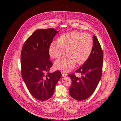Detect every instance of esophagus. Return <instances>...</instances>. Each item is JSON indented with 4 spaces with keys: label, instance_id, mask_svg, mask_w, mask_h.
I'll list each match as a JSON object with an SVG mask.
<instances>
[{
    "label": "esophagus",
    "instance_id": "1",
    "mask_svg": "<svg viewBox=\"0 0 121 121\" xmlns=\"http://www.w3.org/2000/svg\"><path fill=\"white\" fill-rule=\"evenodd\" d=\"M62 76H63V77H65V76H67V74L66 73H65V72H63L62 73Z\"/></svg>",
    "mask_w": 121,
    "mask_h": 121
}]
</instances>
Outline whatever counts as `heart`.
Masks as SVG:
<instances>
[{
	"label": "heart",
	"instance_id": "heart-1",
	"mask_svg": "<svg viewBox=\"0 0 121 121\" xmlns=\"http://www.w3.org/2000/svg\"><path fill=\"white\" fill-rule=\"evenodd\" d=\"M57 43L53 42L49 48L50 56L53 58L58 59L55 63L56 68L64 72L71 70L76 62L82 64L90 57L93 47V40L90 34L87 32L71 31L61 35Z\"/></svg>",
	"mask_w": 121,
	"mask_h": 121
}]
</instances>
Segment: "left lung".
<instances>
[{
  "label": "left lung",
  "instance_id": "obj_1",
  "mask_svg": "<svg viewBox=\"0 0 121 121\" xmlns=\"http://www.w3.org/2000/svg\"><path fill=\"white\" fill-rule=\"evenodd\" d=\"M91 53L83 65L76 71L81 77L74 74L68 75L72 84L69 89L70 96L78 100L89 98L94 92L101 78L103 65V53L97 37L94 35Z\"/></svg>",
  "mask_w": 121,
  "mask_h": 121
}]
</instances>
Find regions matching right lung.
Segmentation results:
<instances>
[{"label": "right lung", "mask_w": 121, "mask_h": 121, "mask_svg": "<svg viewBox=\"0 0 121 121\" xmlns=\"http://www.w3.org/2000/svg\"><path fill=\"white\" fill-rule=\"evenodd\" d=\"M58 32L54 28L37 30L27 39L22 48V78L30 94L40 100L52 97L62 76L59 70L49 73L53 64L49 59V48Z\"/></svg>", "instance_id": "1"}]
</instances>
